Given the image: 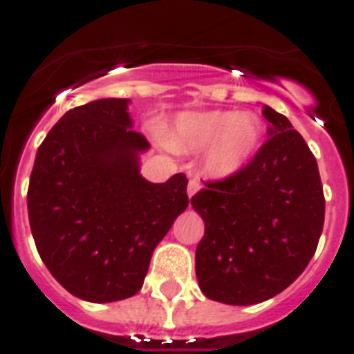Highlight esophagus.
Here are the masks:
<instances>
[{
  "mask_svg": "<svg viewBox=\"0 0 354 354\" xmlns=\"http://www.w3.org/2000/svg\"><path fill=\"white\" fill-rule=\"evenodd\" d=\"M198 190H199V181L198 180H190L189 187H187V194H189V198H192V196H194Z\"/></svg>",
  "mask_w": 354,
  "mask_h": 354,
  "instance_id": "esophagus-1",
  "label": "esophagus"
}]
</instances>
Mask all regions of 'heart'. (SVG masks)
Returning <instances> with one entry per match:
<instances>
[{
	"label": "heart",
	"mask_w": 354,
	"mask_h": 354,
	"mask_svg": "<svg viewBox=\"0 0 354 354\" xmlns=\"http://www.w3.org/2000/svg\"><path fill=\"white\" fill-rule=\"evenodd\" d=\"M262 122L251 113L212 110L181 112L165 142L174 151H205V169L214 178H232L253 160Z\"/></svg>",
	"instance_id": "1"
}]
</instances>
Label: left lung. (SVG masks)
<instances>
[{
    "mask_svg": "<svg viewBox=\"0 0 354 354\" xmlns=\"http://www.w3.org/2000/svg\"><path fill=\"white\" fill-rule=\"evenodd\" d=\"M262 113L269 139L254 158L190 199L205 221L199 288L224 305H257L285 290L312 260L324 224L317 160L285 115L267 104Z\"/></svg>",
    "mask_w": 354,
    "mask_h": 354,
    "instance_id": "obj_1",
    "label": "left lung"
}]
</instances>
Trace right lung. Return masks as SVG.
<instances>
[{
  "label": "right lung",
  "instance_id": "1",
  "mask_svg": "<svg viewBox=\"0 0 354 354\" xmlns=\"http://www.w3.org/2000/svg\"><path fill=\"white\" fill-rule=\"evenodd\" d=\"M128 104L106 97L64 113L30 176L37 251L58 283L91 303L135 296L155 248L189 207L185 174L165 183L140 174L149 142L133 130Z\"/></svg>",
  "mask_w": 354,
  "mask_h": 354
}]
</instances>
